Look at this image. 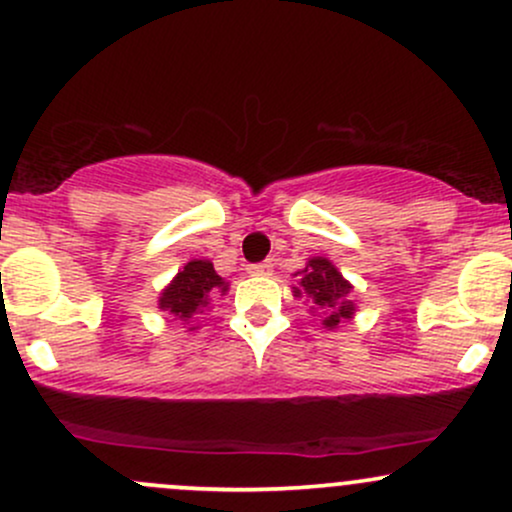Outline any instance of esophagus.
I'll list each match as a JSON object with an SVG mask.
<instances>
[{
    "mask_svg": "<svg viewBox=\"0 0 512 512\" xmlns=\"http://www.w3.org/2000/svg\"><path fill=\"white\" fill-rule=\"evenodd\" d=\"M249 275H271L273 273V263L271 261H263V263H251L249 268Z\"/></svg>",
    "mask_w": 512,
    "mask_h": 512,
    "instance_id": "34e87169",
    "label": "esophagus"
}]
</instances>
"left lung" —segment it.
I'll return each mask as SVG.
<instances>
[{
    "instance_id": "1",
    "label": "left lung",
    "mask_w": 512,
    "mask_h": 512,
    "mask_svg": "<svg viewBox=\"0 0 512 512\" xmlns=\"http://www.w3.org/2000/svg\"><path fill=\"white\" fill-rule=\"evenodd\" d=\"M295 275H300V280H297V287H292V292H295V297H307L314 307L324 312L326 329H336L341 321L353 319L355 302L350 300L353 285L338 273V268L329 258H309L307 266Z\"/></svg>"
}]
</instances>
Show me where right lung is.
<instances>
[{
	"label": "right lung",
	"instance_id": "right-lung-1",
	"mask_svg": "<svg viewBox=\"0 0 512 512\" xmlns=\"http://www.w3.org/2000/svg\"><path fill=\"white\" fill-rule=\"evenodd\" d=\"M227 290L229 285L225 278L217 275L208 258H193L164 287L162 297H159V309L174 314L176 319L188 321L195 314H203V309L210 307V302L217 295H225Z\"/></svg>",
	"mask_w": 512,
	"mask_h": 512
}]
</instances>
